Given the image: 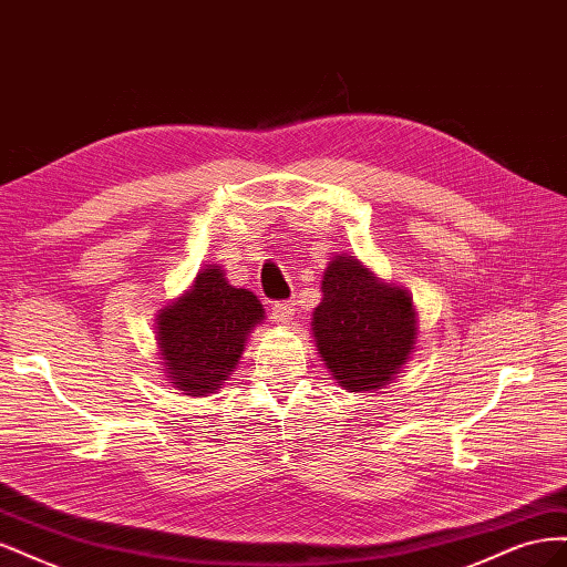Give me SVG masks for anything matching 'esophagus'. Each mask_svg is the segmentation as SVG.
Returning a JSON list of instances; mask_svg holds the SVG:
<instances>
[{
	"instance_id": "1",
	"label": "esophagus",
	"mask_w": 567,
	"mask_h": 567,
	"mask_svg": "<svg viewBox=\"0 0 567 567\" xmlns=\"http://www.w3.org/2000/svg\"><path fill=\"white\" fill-rule=\"evenodd\" d=\"M271 315H274V319H277V321L288 323L290 319H293V315H296V302H293V300H279V302H274Z\"/></svg>"
}]
</instances>
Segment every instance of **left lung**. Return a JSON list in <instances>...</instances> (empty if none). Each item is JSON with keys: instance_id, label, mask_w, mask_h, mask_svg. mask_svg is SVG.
Segmentation results:
<instances>
[{"instance_id": "obj_1", "label": "left lung", "mask_w": 567, "mask_h": 567, "mask_svg": "<svg viewBox=\"0 0 567 567\" xmlns=\"http://www.w3.org/2000/svg\"><path fill=\"white\" fill-rule=\"evenodd\" d=\"M315 310L319 354L348 390H375L414 352L416 317L402 288L383 286L352 257H336L321 281Z\"/></svg>"}]
</instances>
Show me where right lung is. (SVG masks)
<instances>
[{
  "instance_id": "right-lung-1",
  "label": "right lung",
  "mask_w": 567,
  "mask_h": 567,
  "mask_svg": "<svg viewBox=\"0 0 567 567\" xmlns=\"http://www.w3.org/2000/svg\"><path fill=\"white\" fill-rule=\"evenodd\" d=\"M265 319L250 290L227 284L219 267L203 269L192 290L158 315V346L167 379L184 394H208L241 359L246 336Z\"/></svg>"
}]
</instances>
